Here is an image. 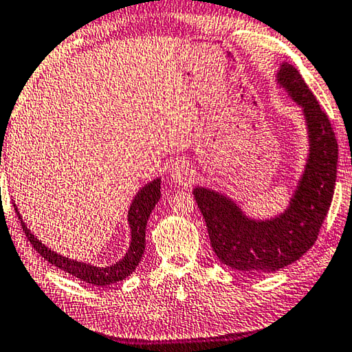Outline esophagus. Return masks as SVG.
<instances>
[{"label":"esophagus","instance_id":"34e87169","mask_svg":"<svg viewBox=\"0 0 352 352\" xmlns=\"http://www.w3.org/2000/svg\"><path fill=\"white\" fill-rule=\"evenodd\" d=\"M171 179L175 181L179 186L188 187L193 182V170L190 168V165L187 162H176L171 168Z\"/></svg>","mask_w":352,"mask_h":352}]
</instances>
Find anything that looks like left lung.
Masks as SVG:
<instances>
[{
	"mask_svg": "<svg viewBox=\"0 0 352 352\" xmlns=\"http://www.w3.org/2000/svg\"><path fill=\"white\" fill-rule=\"evenodd\" d=\"M277 80L304 110L310 143L305 171L289 208L275 219L253 220L225 195L204 187L193 190L215 255L241 272H275L311 248L331 208L337 181L338 143L327 115L294 66L283 63Z\"/></svg>",
	"mask_w": 352,
	"mask_h": 352,
	"instance_id": "8db88e82",
	"label": "left lung"
}]
</instances>
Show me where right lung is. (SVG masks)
Returning a JSON list of instances; mask_svg holds the SVG:
<instances>
[{"label":"right lung","mask_w":352,"mask_h":352,"mask_svg":"<svg viewBox=\"0 0 352 352\" xmlns=\"http://www.w3.org/2000/svg\"><path fill=\"white\" fill-rule=\"evenodd\" d=\"M160 199V179H154L153 182L146 184L143 188H140L137 197L131 204V209H129V225H131V247L121 261L116 264H111V266L107 267H96L91 266V264L75 261V259H69L63 255H58L50 248L45 247L42 242L31 234L30 230L26 228L23 220L20 219V212L15 208V212H17L19 219L21 221V228H23L26 237L31 242V245L36 248V252L39 255L47 259L48 263L53 264V266L59 267L64 272H67L74 277L83 280L86 283L96 285V286H105V285H113L116 282H121L126 277L131 275L135 267L138 266V263L142 261L143 253H144V245H146V223H148V219L155 204Z\"/></svg>","instance_id":"add662e5"}]
</instances>
